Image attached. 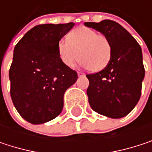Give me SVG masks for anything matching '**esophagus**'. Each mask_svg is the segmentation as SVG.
<instances>
[{
  "mask_svg": "<svg viewBox=\"0 0 152 152\" xmlns=\"http://www.w3.org/2000/svg\"><path fill=\"white\" fill-rule=\"evenodd\" d=\"M77 75H78V76H84V74H83V72H77Z\"/></svg>",
  "mask_w": 152,
  "mask_h": 152,
  "instance_id": "obj_1",
  "label": "esophagus"
}]
</instances>
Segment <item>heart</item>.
<instances>
[{
	"instance_id": "1",
	"label": "heart",
	"mask_w": 152,
	"mask_h": 152,
	"mask_svg": "<svg viewBox=\"0 0 152 152\" xmlns=\"http://www.w3.org/2000/svg\"><path fill=\"white\" fill-rule=\"evenodd\" d=\"M57 51L65 66L74 67L79 57L81 65L97 72L109 63L112 46L105 35L87 27H80L68 35V39H62L58 42Z\"/></svg>"
}]
</instances>
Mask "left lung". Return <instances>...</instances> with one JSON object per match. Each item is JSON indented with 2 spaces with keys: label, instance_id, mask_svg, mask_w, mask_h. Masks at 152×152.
<instances>
[{
  "label": "left lung",
  "instance_id": "1",
  "mask_svg": "<svg viewBox=\"0 0 152 152\" xmlns=\"http://www.w3.org/2000/svg\"><path fill=\"white\" fill-rule=\"evenodd\" d=\"M84 25L101 32L112 46L111 59L106 68L86 75L90 82L89 104L99 114L122 118L134 109L141 97L145 74L142 48L130 33L114 21L86 22Z\"/></svg>",
  "mask_w": 152,
  "mask_h": 152
}]
</instances>
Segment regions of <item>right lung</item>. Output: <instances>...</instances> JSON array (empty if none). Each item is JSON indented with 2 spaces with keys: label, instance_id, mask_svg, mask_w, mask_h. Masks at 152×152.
Returning <instances> with one entry per match:
<instances>
[{
  "label": "right lung",
  "instance_id": "add662e5",
  "mask_svg": "<svg viewBox=\"0 0 152 152\" xmlns=\"http://www.w3.org/2000/svg\"><path fill=\"white\" fill-rule=\"evenodd\" d=\"M74 25H37L15 45L10 96L19 114L31 124L56 118L62 111L65 91L77 80V73L61 62L57 51L58 42Z\"/></svg>",
  "mask_w": 152,
  "mask_h": 152
}]
</instances>
